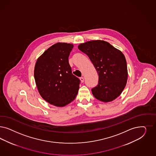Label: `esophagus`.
<instances>
[{
	"label": "esophagus",
	"mask_w": 156,
	"mask_h": 156,
	"mask_svg": "<svg viewBox=\"0 0 156 156\" xmlns=\"http://www.w3.org/2000/svg\"><path fill=\"white\" fill-rule=\"evenodd\" d=\"M80 80L81 82V83H83L84 82V77H81L80 78Z\"/></svg>",
	"instance_id": "esophagus-1"
}]
</instances>
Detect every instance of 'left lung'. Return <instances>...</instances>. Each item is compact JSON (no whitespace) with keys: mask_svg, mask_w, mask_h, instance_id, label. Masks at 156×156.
<instances>
[{"mask_svg":"<svg viewBox=\"0 0 156 156\" xmlns=\"http://www.w3.org/2000/svg\"><path fill=\"white\" fill-rule=\"evenodd\" d=\"M78 48L88 56L99 75L98 86L92 89L93 95L105 103L115 100L124 90L128 77L124 55L105 41H88Z\"/></svg>","mask_w":156,"mask_h":156,"instance_id":"8db88e82","label":"left lung"}]
</instances>
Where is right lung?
<instances>
[{"label": "right lung", "instance_id": "add662e5", "mask_svg": "<svg viewBox=\"0 0 156 156\" xmlns=\"http://www.w3.org/2000/svg\"><path fill=\"white\" fill-rule=\"evenodd\" d=\"M71 44L58 42L38 57L34 79L41 97L53 106L64 107L75 99L80 81L72 73L68 57Z\"/></svg>", "mask_w": 156, "mask_h": 156}]
</instances>
